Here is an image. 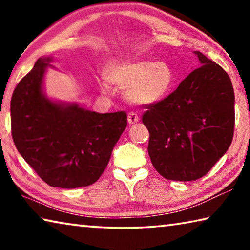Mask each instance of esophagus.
<instances>
[{"instance_id": "obj_1", "label": "esophagus", "mask_w": 250, "mask_h": 250, "mask_svg": "<svg viewBox=\"0 0 250 250\" xmlns=\"http://www.w3.org/2000/svg\"><path fill=\"white\" fill-rule=\"evenodd\" d=\"M138 121H139V117H138L137 113L130 112L129 115H128V122H129V124L130 125H134V124H137Z\"/></svg>"}]
</instances>
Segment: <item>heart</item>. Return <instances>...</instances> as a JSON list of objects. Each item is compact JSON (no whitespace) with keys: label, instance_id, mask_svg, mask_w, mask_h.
Wrapping results in <instances>:
<instances>
[{"label":"heart","instance_id":"heart-1","mask_svg":"<svg viewBox=\"0 0 250 250\" xmlns=\"http://www.w3.org/2000/svg\"><path fill=\"white\" fill-rule=\"evenodd\" d=\"M107 79L119 88H125V96L138 105L159 104L170 94L174 83L171 67L164 62L150 59H117L109 65ZM101 89L110 90L107 80L101 83Z\"/></svg>","mask_w":250,"mask_h":250}]
</instances>
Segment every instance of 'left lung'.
<instances>
[{
  "label": "left lung",
  "mask_w": 250,
  "mask_h": 250,
  "mask_svg": "<svg viewBox=\"0 0 250 250\" xmlns=\"http://www.w3.org/2000/svg\"><path fill=\"white\" fill-rule=\"evenodd\" d=\"M201 67L161 103L147 105L142 122L150 132L151 162L173 181L204 176L226 153L235 125L229 76L201 52Z\"/></svg>",
  "instance_id": "1"
}]
</instances>
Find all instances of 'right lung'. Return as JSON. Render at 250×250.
<instances>
[{"label": "right lung", "instance_id": "1", "mask_svg": "<svg viewBox=\"0 0 250 250\" xmlns=\"http://www.w3.org/2000/svg\"><path fill=\"white\" fill-rule=\"evenodd\" d=\"M53 56L39 58L11 100L14 145L23 159L53 188H77L99 179L126 128L124 111L99 113L73 101L49 98L45 75Z\"/></svg>", "mask_w": 250, "mask_h": 250}]
</instances>
